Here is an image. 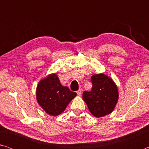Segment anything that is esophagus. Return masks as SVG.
I'll list each match as a JSON object with an SVG mask.
<instances>
[{
	"label": "esophagus",
	"mask_w": 149,
	"mask_h": 149,
	"mask_svg": "<svg viewBox=\"0 0 149 149\" xmlns=\"http://www.w3.org/2000/svg\"><path fill=\"white\" fill-rule=\"evenodd\" d=\"M81 92H82V91H81V89H79V90L77 91V95L78 96H81Z\"/></svg>",
	"instance_id": "obj_1"
}]
</instances>
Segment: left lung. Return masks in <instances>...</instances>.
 I'll use <instances>...</instances> for the list:
<instances>
[{
	"label": "left lung",
	"instance_id": "obj_1",
	"mask_svg": "<svg viewBox=\"0 0 149 149\" xmlns=\"http://www.w3.org/2000/svg\"><path fill=\"white\" fill-rule=\"evenodd\" d=\"M91 81V90L84 92L83 99L93 116H104L112 112L118 102L117 87L110 77L103 74L93 75Z\"/></svg>",
	"mask_w": 149,
	"mask_h": 149
}]
</instances>
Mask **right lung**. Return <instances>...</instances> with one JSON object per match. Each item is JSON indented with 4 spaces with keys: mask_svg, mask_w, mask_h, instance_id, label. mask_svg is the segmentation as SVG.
Listing matches in <instances>:
<instances>
[{
    "mask_svg": "<svg viewBox=\"0 0 149 149\" xmlns=\"http://www.w3.org/2000/svg\"><path fill=\"white\" fill-rule=\"evenodd\" d=\"M37 100L47 114L58 116L77 95L68 87L62 86L56 74L50 75L39 83Z\"/></svg>",
    "mask_w": 149,
    "mask_h": 149,
    "instance_id": "right-lung-1",
    "label": "right lung"
}]
</instances>
